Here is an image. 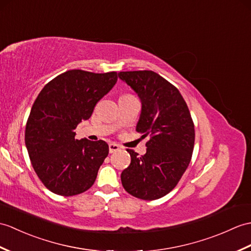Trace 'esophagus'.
<instances>
[{
  "mask_svg": "<svg viewBox=\"0 0 251 251\" xmlns=\"http://www.w3.org/2000/svg\"><path fill=\"white\" fill-rule=\"evenodd\" d=\"M120 150H121V147L119 144H116V143H110L109 144V152L110 153H115Z\"/></svg>",
  "mask_w": 251,
  "mask_h": 251,
  "instance_id": "1",
  "label": "esophagus"
}]
</instances>
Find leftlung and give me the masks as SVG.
I'll return each instance as SVG.
<instances>
[{
	"instance_id": "obj_1",
	"label": "left lung",
	"mask_w": 251,
	"mask_h": 251,
	"mask_svg": "<svg viewBox=\"0 0 251 251\" xmlns=\"http://www.w3.org/2000/svg\"><path fill=\"white\" fill-rule=\"evenodd\" d=\"M141 101L136 130L150 137L147 153L127 150L131 161L121 174L131 196L156 200L176 187L187 169L195 144V126L184 98L176 86L152 71L121 72Z\"/></svg>"
}]
</instances>
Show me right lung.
<instances>
[{
    "label": "right lung",
    "instance_id": "right-lung-1",
    "mask_svg": "<svg viewBox=\"0 0 251 251\" xmlns=\"http://www.w3.org/2000/svg\"><path fill=\"white\" fill-rule=\"evenodd\" d=\"M118 81L115 72L73 69L47 83L31 109L25 147L35 172L56 195L71 197L92 187L108 156V144L75 139V129L91 118L96 103Z\"/></svg>",
    "mask_w": 251,
    "mask_h": 251
}]
</instances>
